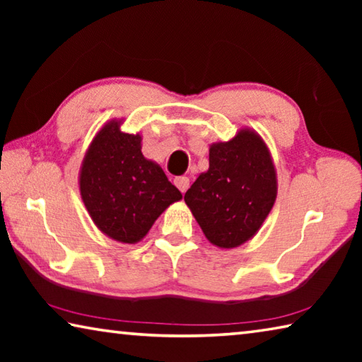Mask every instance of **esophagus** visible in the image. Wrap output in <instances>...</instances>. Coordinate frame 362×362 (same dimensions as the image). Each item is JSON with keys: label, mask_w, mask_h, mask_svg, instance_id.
I'll use <instances>...</instances> for the list:
<instances>
[{"label": "esophagus", "mask_w": 362, "mask_h": 362, "mask_svg": "<svg viewBox=\"0 0 362 362\" xmlns=\"http://www.w3.org/2000/svg\"><path fill=\"white\" fill-rule=\"evenodd\" d=\"M174 183H175V187L180 189L182 193H185L187 189H188V187H189V179L187 175H179V177H175L174 179Z\"/></svg>", "instance_id": "1"}]
</instances>
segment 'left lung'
<instances>
[{
	"mask_svg": "<svg viewBox=\"0 0 362 362\" xmlns=\"http://www.w3.org/2000/svg\"><path fill=\"white\" fill-rule=\"evenodd\" d=\"M278 194V177L265 140L241 127L209 146V169L185 193V203L207 241L233 249L262 228Z\"/></svg>",
	"mask_w": 362,
	"mask_h": 362,
	"instance_id": "left-lung-1",
	"label": "left lung"
}]
</instances>
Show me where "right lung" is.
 <instances>
[{"label":"right lung","mask_w":362,"mask_h":362,"mask_svg":"<svg viewBox=\"0 0 362 362\" xmlns=\"http://www.w3.org/2000/svg\"><path fill=\"white\" fill-rule=\"evenodd\" d=\"M122 121L110 119L95 134L78 185L97 228L115 241L136 244L182 193L158 163L144 156L142 136L121 131Z\"/></svg>","instance_id":"1"}]
</instances>
